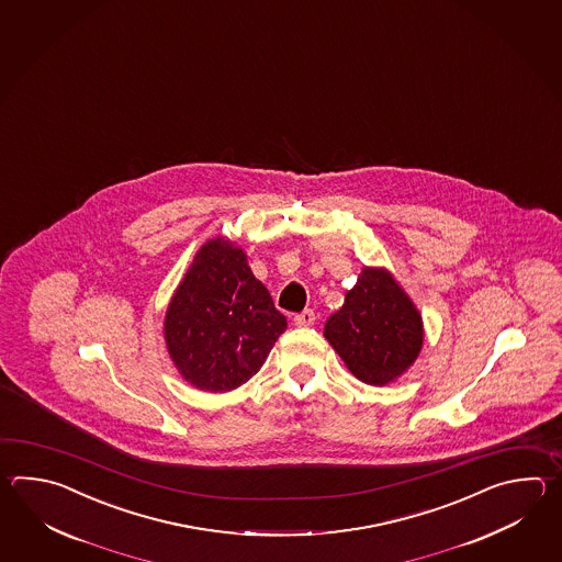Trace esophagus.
Here are the masks:
<instances>
[{
	"instance_id": "obj_1",
	"label": "esophagus",
	"mask_w": 562,
	"mask_h": 562,
	"mask_svg": "<svg viewBox=\"0 0 562 562\" xmlns=\"http://www.w3.org/2000/svg\"><path fill=\"white\" fill-rule=\"evenodd\" d=\"M293 322L297 327H311L315 323V313H313V310L301 311L293 317Z\"/></svg>"
}]
</instances>
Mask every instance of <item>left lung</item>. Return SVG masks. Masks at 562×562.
Returning <instances> with one entry per match:
<instances>
[{"label": "left lung", "mask_w": 562, "mask_h": 562, "mask_svg": "<svg viewBox=\"0 0 562 562\" xmlns=\"http://www.w3.org/2000/svg\"><path fill=\"white\" fill-rule=\"evenodd\" d=\"M323 335L358 380L385 385L418 358L424 325L392 273L366 267L347 291L344 307L325 323Z\"/></svg>", "instance_id": "obj_1"}]
</instances>
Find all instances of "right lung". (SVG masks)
Listing matches in <instances>:
<instances>
[{"mask_svg":"<svg viewBox=\"0 0 562 562\" xmlns=\"http://www.w3.org/2000/svg\"><path fill=\"white\" fill-rule=\"evenodd\" d=\"M285 329V315L252 276L247 255L223 237L199 249L165 317L180 375L215 394L251 380Z\"/></svg>","mask_w":562,"mask_h":562,"instance_id":"right-lung-1","label":"right lung"}]
</instances>
